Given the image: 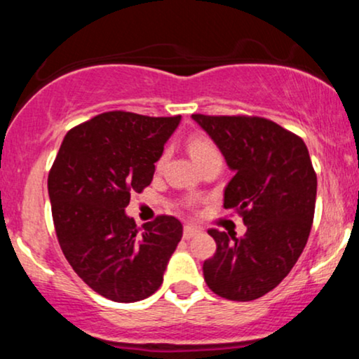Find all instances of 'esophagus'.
<instances>
[{"label": "esophagus", "mask_w": 359, "mask_h": 359, "mask_svg": "<svg viewBox=\"0 0 359 359\" xmlns=\"http://www.w3.org/2000/svg\"><path fill=\"white\" fill-rule=\"evenodd\" d=\"M201 229L197 228V226H192V224H185L184 226V238L185 240H191V238L196 236L197 233H199Z\"/></svg>", "instance_id": "1"}]
</instances>
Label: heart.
Masks as SVG:
<instances>
[{
    "label": "heart",
    "instance_id": "heart-1",
    "mask_svg": "<svg viewBox=\"0 0 359 359\" xmlns=\"http://www.w3.org/2000/svg\"><path fill=\"white\" fill-rule=\"evenodd\" d=\"M187 148L194 162H197V160L204 158L208 155L217 154L216 147L212 145L211 140H208L205 137H192L187 142Z\"/></svg>",
    "mask_w": 359,
    "mask_h": 359
}]
</instances>
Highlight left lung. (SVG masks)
<instances>
[{
    "label": "left lung",
    "instance_id": "8db88e82",
    "mask_svg": "<svg viewBox=\"0 0 359 359\" xmlns=\"http://www.w3.org/2000/svg\"><path fill=\"white\" fill-rule=\"evenodd\" d=\"M234 177L224 208L243 216L241 238L209 229L217 250L204 262L214 294L248 302L269 294L294 269L314 221L317 177L302 138L265 118L192 114Z\"/></svg>",
    "mask_w": 359,
    "mask_h": 359
}]
</instances>
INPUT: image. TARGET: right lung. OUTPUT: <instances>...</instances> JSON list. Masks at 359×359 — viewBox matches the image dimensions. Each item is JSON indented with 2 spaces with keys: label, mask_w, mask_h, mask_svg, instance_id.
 Returning <instances> with one entry per match:
<instances>
[{
  "label": "right lung",
  "mask_w": 359,
  "mask_h": 359,
  "mask_svg": "<svg viewBox=\"0 0 359 359\" xmlns=\"http://www.w3.org/2000/svg\"><path fill=\"white\" fill-rule=\"evenodd\" d=\"M180 119L126 111L94 116L65 135L48 174L53 226L65 258L94 292L114 302L155 294L182 238L174 216H158L138 233L125 212L131 194L150 185Z\"/></svg>",
  "instance_id": "add662e5"
}]
</instances>
